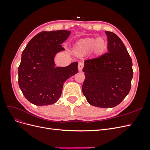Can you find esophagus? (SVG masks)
Returning <instances> with one entry per match:
<instances>
[{
    "mask_svg": "<svg viewBox=\"0 0 150 150\" xmlns=\"http://www.w3.org/2000/svg\"><path fill=\"white\" fill-rule=\"evenodd\" d=\"M83 67H84V64H83V62H79V64H78V69H79V71H82Z\"/></svg>",
    "mask_w": 150,
    "mask_h": 150,
    "instance_id": "34e87169",
    "label": "esophagus"
}]
</instances>
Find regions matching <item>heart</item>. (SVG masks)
Instances as JSON below:
<instances>
[{"instance_id": "b5f03b06", "label": "heart", "mask_w": 150, "mask_h": 150, "mask_svg": "<svg viewBox=\"0 0 150 150\" xmlns=\"http://www.w3.org/2000/svg\"><path fill=\"white\" fill-rule=\"evenodd\" d=\"M106 44V41L103 38H87L79 42L78 49L82 53L89 52L91 50L99 53L105 49Z\"/></svg>"}]
</instances>
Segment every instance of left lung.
<instances>
[{
	"label": "left lung",
	"mask_w": 150,
	"mask_h": 150,
	"mask_svg": "<svg viewBox=\"0 0 150 150\" xmlns=\"http://www.w3.org/2000/svg\"><path fill=\"white\" fill-rule=\"evenodd\" d=\"M108 52L84 61V96L91 105L113 108L129 93L133 78V63L120 38L106 31Z\"/></svg>",
	"instance_id": "1"
}]
</instances>
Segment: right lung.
Masks as SVG:
<instances>
[{
  "label": "right lung",
  "mask_w": 150,
  "mask_h": 150,
  "mask_svg": "<svg viewBox=\"0 0 150 150\" xmlns=\"http://www.w3.org/2000/svg\"><path fill=\"white\" fill-rule=\"evenodd\" d=\"M71 32L42 31L32 39L22 54L18 68L19 86L28 100L37 106L52 104L59 99L63 84L78 72V63L55 67L54 57Z\"/></svg>",
  "instance_id": "add662e5"
}]
</instances>
